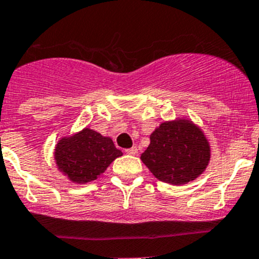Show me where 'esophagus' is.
I'll use <instances>...</instances> for the list:
<instances>
[{"label":"esophagus","mask_w":259,"mask_h":259,"mask_svg":"<svg viewBox=\"0 0 259 259\" xmlns=\"http://www.w3.org/2000/svg\"><path fill=\"white\" fill-rule=\"evenodd\" d=\"M126 154H129V155H137L138 154V149H137V146H133V148H129V149H126Z\"/></svg>","instance_id":"34e87169"}]
</instances>
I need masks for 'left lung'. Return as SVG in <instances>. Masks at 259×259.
Listing matches in <instances>:
<instances>
[{
    "label": "left lung",
    "mask_w": 259,
    "mask_h": 259,
    "mask_svg": "<svg viewBox=\"0 0 259 259\" xmlns=\"http://www.w3.org/2000/svg\"><path fill=\"white\" fill-rule=\"evenodd\" d=\"M210 156V143L202 127L183 116L156 126L140 159L156 179L183 185L204 173Z\"/></svg>",
    "instance_id": "obj_1"
}]
</instances>
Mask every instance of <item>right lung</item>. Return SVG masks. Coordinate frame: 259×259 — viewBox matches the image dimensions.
Returning a JSON list of instances; mask_svg holds the SVG:
<instances>
[{
	"label": "right lung",
	"mask_w": 259,
	"mask_h": 259,
	"mask_svg": "<svg viewBox=\"0 0 259 259\" xmlns=\"http://www.w3.org/2000/svg\"><path fill=\"white\" fill-rule=\"evenodd\" d=\"M121 155L110 137H104L90 127L61 137L54 149L56 168L75 184L98 179Z\"/></svg>",
	"instance_id": "add662e5"
}]
</instances>
